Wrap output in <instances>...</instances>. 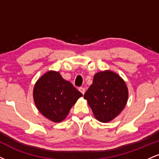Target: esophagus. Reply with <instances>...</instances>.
<instances>
[{"label":"esophagus","mask_w":159,"mask_h":159,"mask_svg":"<svg viewBox=\"0 0 159 159\" xmlns=\"http://www.w3.org/2000/svg\"><path fill=\"white\" fill-rule=\"evenodd\" d=\"M78 90H79L80 92H81L83 95L85 93V88H84V87H80V88L78 89Z\"/></svg>","instance_id":"34e87169"}]
</instances>
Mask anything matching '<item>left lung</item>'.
Returning a JSON list of instances; mask_svg holds the SVG:
<instances>
[{
    "label": "left lung",
    "mask_w": 159,
    "mask_h": 159,
    "mask_svg": "<svg viewBox=\"0 0 159 159\" xmlns=\"http://www.w3.org/2000/svg\"><path fill=\"white\" fill-rule=\"evenodd\" d=\"M95 118L102 123L112 121L126 105L129 90L116 72L105 70L95 74L93 84L84 96Z\"/></svg>",
    "instance_id": "1"
}]
</instances>
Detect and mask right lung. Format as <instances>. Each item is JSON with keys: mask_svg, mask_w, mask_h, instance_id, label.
Wrapping results in <instances>:
<instances>
[{"mask_svg": "<svg viewBox=\"0 0 159 159\" xmlns=\"http://www.w3.org/2000/svg\"><path fill=\"white\" fill-rule=\"evenodd\" d=\"M83 96L59 72L50 70L36 82L33 97L38 111L54 123L62 122L77 100Z\"/></svg>", "mask_w": 159, "mask_h": 159, "instance_id": "right-lung-1", "label": "right lung"}]
</instances>
